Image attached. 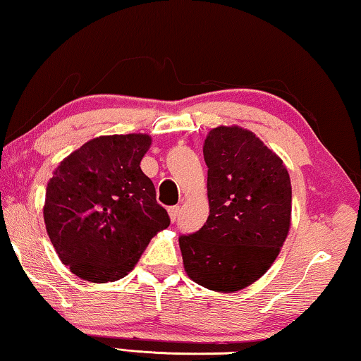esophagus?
I'll return each instance as SVG.
<instances>
[{
    "label": "esophagus",
    "instance_id": "34e87169",
    "mask_svg": "<svg viewBox=\"0 0 361 361\" xmlns=\"http://www.w3.org/2000/svg\"><path fill=\"white\" fill-rule=\"evenodd\" d=\"M178 214H180V207L175 206V207H170L169 209V215H170V220L171 222H175L176 219H178Z\"/></svg>",
    "mask_w": 361,
    "mask_h": 361
}]
</instances>
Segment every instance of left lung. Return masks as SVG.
<instances>
[{
	"label": "left lung",
	"mask_w": 361,
	"mask_h": 361,
	"mask_svg": "<svg viewBox=\"0 0 361 361\" xmlns=\"http://www.w3.org/2000/svg\"><path fill=\"white\" fill-rule=\"evenodd\" d=\"M209 217L180 236L188 277L214 292L232 293L264 276L292 224L287 166L255 133L217 126L204 141Z\"/></svg>",
	"instance_id": "obj_1"
}]
</instances>
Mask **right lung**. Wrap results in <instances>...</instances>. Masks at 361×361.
<instances>
[{
    "label": "right lung",
    "mask_w": 361,
    "mask_h": 361,
    "mask_svg": "<svg viewBox=\"0 0 361 361\" xmlns=\"http://www.w3.org/2000/svg\"><path fill=\"white\" fill-rule=\"evenodd\" d=\"M149 134L90 139L63 159L47 185L43 219L73 274L94 283L128 276L149 241L170 225L141 160Z\"/></svg>",
    "instance_id": "right-lung-1"
}]
</instances>
